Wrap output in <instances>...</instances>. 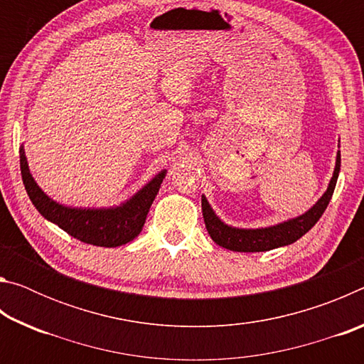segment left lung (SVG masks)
Instances as JSON below:
<instances>
[{"label": "left lung", "mask_w": 364, "mask_h": 364, "mask_svg": "<svg viewBox=\"0 0 364 364\" xmlns=\"http://www.w3.org/2000/svg\"><path fill=\"white\" fill-rule=\"evenodd\" d=\"M338 171H341V151L337 152L334 175H332L328 191L323 194L321 199L306 213L300 215V217L284 221V223H279L276 226L262 228V230H239V228H231L225 225L213 213L207 199L202 196V215H204L207 231L218 245L234 252H267L276 247H282V245L292 244L304 236L305 232L310 231L316 225V221L321 218L326 207L331 202L332 194H334Z\"/></svg>", "instance_id": "left-lung-1"}]
</instances>
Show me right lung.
Here are the masks:
<instances>
[{
    "instance_id": "right-lung-1",
    "label": "right lung",
    "mask_w": 364,
    "mask_h": 364,
    "mask_svg": "<svg viewBox=\"0 0 364 364\" xmlns=\"http://www.w3.org/2000/svg\"><path fill=\"white\" fill-rule=\"evenodd\" d=\"M19 154L23 186L36 210L78 241L100 247H117L133 241L138 236L165 178V170L160 171L151 183H147L138 194H134L120 207L70 208L51 200L43 193L30 175L23 147H21Z\"/></svg>"
}]
</instances>
